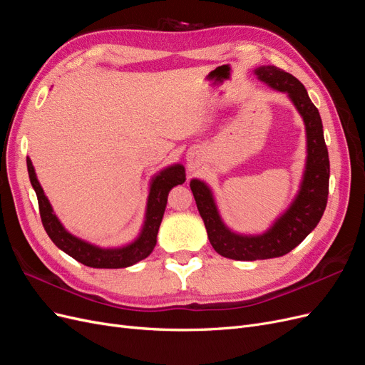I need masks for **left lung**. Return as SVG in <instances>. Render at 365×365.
I'll return each mask as SVG.
<instances>
[{
    "mask_svg": "<svg viewBox=\"0 0 365 365\" xmlns=\"http://www.w3.org/2000/svg\"><path fill=\"white\" fill-rule=\"evenodd\" d=\"M259 79L271 88L288 93L298 113L302 114L307 135V163L300 193L277 222L264 235L240 236L235 235L222 224L208 187L193 180L196 207L204 219L210 244L220 256L235 260H263L280 257L292 251L318 225L329 195V152L323 135V123L317 106L311 102L303 83L277 67H259Z\"/></svg>",
    "mask_w": 365,
    "mask_h": 365,
    "instance_id": "8db88e82",
    "label": "left lung"
}]
</instances>
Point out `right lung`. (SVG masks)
<instances>
[{"mask_svg": "<svg viewBox=\"0 0 365 365\" xmlns=\"http://www.w3.org/2000/svg\"><path fill=\"white\" fill-rule=\"evenodd\" d=\"M27 170L30 182L38 196L42 225L46 228L48 237L53 240V244L61 248L63 252H67L68 256H71L77 262H81L91 268H126L143 259H146L157 245L158 228L164 215L165 204H168L169 192L172 190V187L182 184L185 181L184 168L180 164H175L172 168L161 170L155 178L152 180L150 184L146 220L140 237L135 242H132L130 245L123 248L102 250L74 237L62 227L56 215L53 213V208L47 200V196L43 195L42 187L36 178L35 169H33L31 161L29 158Z\"/></svg>", "mask_w": 365, "mask_h": 365, "instance_id": "1", "label": "right lung"}]
</instances>
